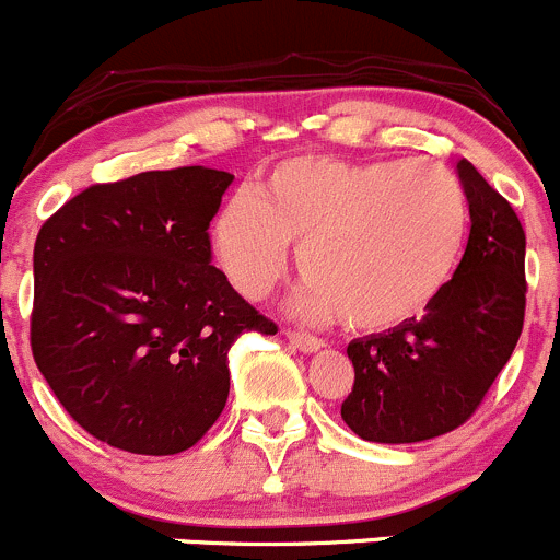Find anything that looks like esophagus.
<instances>
[{
    "instance_id": "34e87169",
    "label": "esophagus",
    "mask_w": 560,
    "mask_h": 560,
    "mask_svg": "<svg viewBox=\"0 0 560 560\" xmlns=\"http://www.w3.org/2000/svg\"><path fill=\"white\" fill-rule=\"evenodd\" d=\"M285 337H288V342L293 345V348H299L302 350V353H315V350H320L323 348V342L318 337H313V334H302V331H291V328H288L285 331Z\"/></svg>"
}]
</instances>
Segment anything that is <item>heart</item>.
<instances>
[{"instance_id":"obj_1","label":"heart","mask_w":560,"mask_h":560,"mask_svg":"<svg viewBox=\"0 0 560 560\" xmlns=\"http://www.w3.org/2000/svg\"><path fill=\"white\" fill-rule=\"evenodd\" d=\"M469 205L458 177L429 159L296 155L237 194L212 221V250L247 299L285 278L291 245L307 275L296 313L353 331L423 315L464 256Z\"/></svg>"}]
</instances>
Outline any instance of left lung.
<instances>
[{
  "instance_id": "left-lung-1",
  "label": "left lung",
  "mask_w": 560,
  "mask_h": 560,
  "mask_svg": "<svg viewBox=\"0 0 560 560\" xmlns=\"http://www.w3.org/2000/svg\"><path fill=\"white\" fill-rule=\"evenodd\" d=\"M469 242L445 291L383 334L353 339L355 383L342 420L366 442L434 440L475 415L510 361L526 315V232L515 210L466 159Z\"/></svg>"
}]
</instances>
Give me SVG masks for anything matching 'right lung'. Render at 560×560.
<instances>
[{"mask_svg": "<svg viewBox=\"0 0 560 560\" xmlns=\"http://www.w3.org/2000/svg\"><path fill=\"white\" fill-rule=\"evenodd\" d=\"M234 175L207 166L100 183L34 242L32 353L91 436L175 455L229 399V350L278 326L212 267L210 221Z\"/></svg>", "mask_w": 560, "mask_h": 560, "instance_id": "add662e5", "label": "right lung"}]
</instances>
